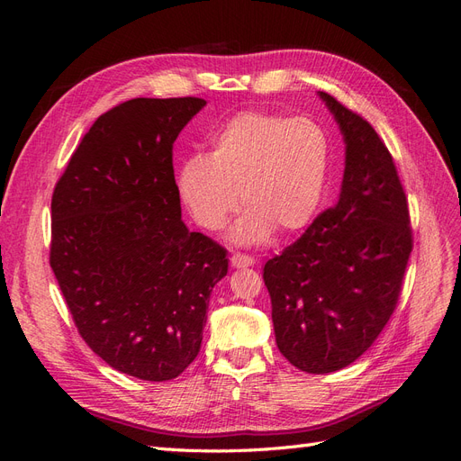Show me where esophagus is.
<instances>
[{"label":"esophagus","mask_w":461,"mask_h":461,"mask_svg":"<svg viewBox=\"0 0 461 461\" xmlns=\"http://www.w3.org/2000/svg\"><path fill=\"white\" fill-rule=\"evenodd\" d=\"M232 267H249V265H254L256 259L252 256H246V254H234L230 258Z\"/></svg>","instance_id":"esophagus-1"}]
</instances>
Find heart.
<instances>
[{
  "label": "heart",
  "instance_id": "obj_1",
  "mask_svg": "<svg viewBox=\"0 0 461 461\" xmlns=\"http://www.w3.org/2000/svg\"><path fill=\"white\" fill-rule=\"evenodd\" d=\"M330 140L319 122L242 111L212 136L207 156L180 165L178 196L192 219L219 230L240 203L232 230L240 244H259L308 227L323 202Z\"/></svg>",
  "mask_w": 461,
  "mask_h": 461
}]
</instances>
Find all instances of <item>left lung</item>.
<instances>
[{
	"label": "left lung",
	"instance_id": "8db88e82",
	"mask_svg": "<svg viewBox=\"0 0 461 461\" xmlns=\"http://www.w3.org/2000/svg\"><path fill=\"white\" fill-rule=\"evenodd\" d=\"M319 95L346 142L340 198L263 267L278 350L317 375L354 364L376 340L413 249L408 198L388 148L359 113Z\"/></svg>",
	"mask_w": 461,
	"mask_h": 461
}]
</instances>
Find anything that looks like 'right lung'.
Segmentation results:
<instances>
[{
    "instance_id": "1",
    "label": "right lung",
    "mask_w": 461,
    "mask_h": 461,
    "mask_svg": "<svg viewBox=\"0 0 461 461\" xmlns=\"http://www.w3.org/2000/svg\"><path fill=\"white\" fill-rule=\"evenodd\" d=\"M202 97H136L82 136L51 196L50 265L105 364L171 381L196 359L227 249L180 219L173 144Z\"/></svg>"
}]
</instances>
